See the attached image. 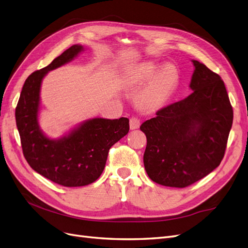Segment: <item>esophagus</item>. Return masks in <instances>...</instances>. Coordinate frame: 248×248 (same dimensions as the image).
<instances>
[{
    "mask_svg": "<svg viewBox=\"0 0 248 248\" xmlns=\"http://www.w3.org/2000/svg\"><path fill=\"white\" fill-rule=\"evenodd\" d=\"M140 124H141V121H140L139 117L132 116L130 118V127H131V130L138 129V127L140 126Z\"/></svg>",
    "mask_w": 248,
    "mask_h": 248,
    "instance_id": "esophagus-1",
    "label": "esophagus"
}]
</instances>
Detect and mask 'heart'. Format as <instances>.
<instances>
[{
    "instance_id": "obj_1",
    "label": "heart",
    "mask_w": 248,
    "mask_h": 248,
    "mask_svg": "<svg viewBox=\"0 0 248 248\" xmlns=\"http://www.w3.org/2000/svg\"><path fill=\"white\" fill-rule=\"evenodd\" d=\"M150 61L134 67L125 73L124 82L127 88H140L152 79L149 87L142 94V102L145 105H158L166 100L176 87L179 75L177 69L169 65ZM163 70L161 71V69Z\"/></svg>"
}]
</instances>
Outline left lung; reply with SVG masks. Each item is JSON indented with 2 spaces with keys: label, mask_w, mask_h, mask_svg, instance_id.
Returning <instances> with one entry per match:
<instances>
[{
  "label": "left lung",
  "mask_w": 248,
  "mask_h": 248,
  "mask_svg": "<svg viewBox=\"0 0 248 248\" xmlns=\"http://www.w3.org/2000/svg\"><path fill=\"white\" fill-rule=\"evenodd\" d=\"M193 64V92L140 126L147 138L145 170L163 186L188 187L217 168L232 127L233 108L221 77L203 63Z\"/></svg>",
  "instance_id": "8db88e82"
}]
</instances>
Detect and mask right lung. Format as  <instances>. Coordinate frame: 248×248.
I'll return each instance as SVG.
<instances>
[{
	"instance_id": "add662e5",
	"label": "right lung",
	"mask_w": 248,
	"mask_h": 248,
	"mask_svg": "<svg viewBox=\"0 0 248 248\" xmlns=\"http://www.w3.org/2000/svg\"><path fill=\"white\" fill-rule=\"evenodd\" d=\"M82 50L73 45L48 66L26 78L15 109L24 157L43 177L64 187H80L95 182L102 173L109 149L130 130L129 119L93 118L68 136L50 140L40 130L38 111L40 89L48 71L69 62Z\"/></svg>"
}]
</instances>
